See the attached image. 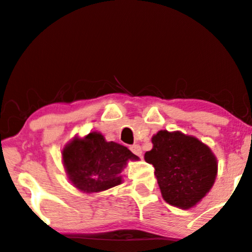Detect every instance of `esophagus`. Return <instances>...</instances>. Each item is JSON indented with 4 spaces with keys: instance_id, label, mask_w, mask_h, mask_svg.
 Wrapping results in <instances>:
<instances>
[{
    "instance_id": "34e87169",
    "label": "esophagus",
    "mask_w": 252,
    "mask_h": 252,
    "mask_svg": "<svg viewBox=\"0 0 252 252\" xmlns=\"http://www.w3.org/2000/svg\"><path fill=\"white\" fill-rule=\"evenodd\" d=\"M130 150H131L132 154H135L136 156H142V148L139 147L138 144H132L131 147H130Z\"/></svg>"
}]
</instances>
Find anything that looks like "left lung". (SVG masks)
Here are the masks:
<instances>
[{
  "label": "left lung",
  "instance_id": "1",
  "mask_svg": "<svg viewBox=\"0 0 252 252\" xmlns=\"http://www.w3.org/2000/svg\"><path fill=\"white\" fill-rule=\"evenodd\" d=\"M154 147L144 155L155 168L160 192L166 203L190 209L213 188L217 159L210 148L193 136L160 130L151 138Z\"/></svg>",
  "mask_w": 252,
  "mask_h": 252
}]
</instances>
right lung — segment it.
I'll return each instance as SVG.
<instances>
[{
    "label": "right lung",
    "instance_id": "1",
    "mask_svg": "<svg viewBox=\"0 0 252 252\" xmlns=\"http://www.w3.org/2000/svg\"><path fill=\"white\" fill-rule=\"evenodd\" d=\"M62 159L71 183L83 192H99L122 183L121 172L129 159L138 160L126 147L107 142L99 132L75 137L62 150Z\"/></svg>",
    "mask_w": 252,
    "mask_h": 252
}]
</instances>
